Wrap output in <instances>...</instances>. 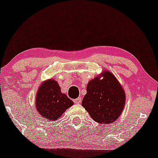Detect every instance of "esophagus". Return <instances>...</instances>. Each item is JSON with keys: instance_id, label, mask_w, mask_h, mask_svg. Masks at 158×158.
<instances>
[{"instance_id": "1", "label": "esophagus", "mask_w": 158, "mask_h": 158, "mask_svg": "<svg viewBox=\"0 0 158 158\" xmlns=\"http://www.w3.org/2000/svg\"><path fill=\"white\" fill-rule=\"evenodd\" d=\"M81 97H79V98L74 99V102L75 103V104H80V103H81Z\"/></svg>"}]
</instances>
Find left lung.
<instances>
[{
	"label": "left lung",
	"instance_id": "left-lung-1",
	"mask_svg": "<svg viewBox=\"0 0 158 158\" xmlns=\"http://www.w3.org/2000/svg\"><path fill=\"white\" fill-rule=\"evenodd\" d=\"M125 94L115 76L105 71L103 79L97 76L88 83L82 106L94 121L101 124L114 122L125 107Z\"/></svg>",
	"mask_w": 158,
	"mask_h": 158
}]
</instances>
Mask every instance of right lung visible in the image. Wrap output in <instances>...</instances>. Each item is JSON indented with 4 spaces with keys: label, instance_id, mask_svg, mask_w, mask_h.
<instances>
[{
    "label": "right lung",
    "instance_id": "right-lung-1",
    "mask_svg": "<svg viewBox=\"0 0 158 158\" xmlns=\"http://www.w3.org/2000/svg\"><path fill=\"white\" fill-rule=\"evenodd\" d=\"M74 102L61 93L58 83L51 79L40 86L37 92L36 107L45 119L56 121Z\"/></svg>",
    "mask_w": 158,
    "mask_h": 158
}]
</instances>
